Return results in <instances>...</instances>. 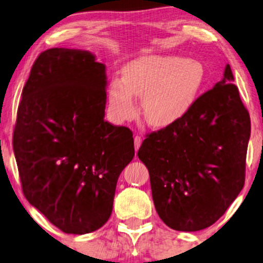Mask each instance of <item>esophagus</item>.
Masks as SVG:
<instances>
[{
	"mask_svg": "<svg viewBox=\"0 0 263 263\" xmlns=\"http://www.w3.org/2000/svg\"><path fill=\"white\" fill-rule=\"evenodd\" d=\"M141 143H142V138H141V136L136 135L135 138H134V146H135V151H138V149L140 148V146H141Z\"/></svg>",
	"mask_w": 263,
	"mask_h": 263,
	"instance_id": "34e87169",
	"label": "esophagus"
}]
</instances>
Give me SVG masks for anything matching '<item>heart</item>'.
Listing matches in <instances>:
<instances>
[{
  "mask_svg": "<svg viewBox=\"0 0 263 263\" xmlns=\"http://www.w3.org/2000/svg\"><path fill=\"white\" fill-rule=\"evenodd\" d=\"M206 69L197 60L171 55H146L123 68V78L110 81L107 99L115 117L128 121L136 115L135 96L141 97L147 123L157 128L182 120L202 92Z\"/></svg>",
  "mask_w": 263,
  "mask_h": 263,
  "instance_id": "1",
  "label": "heart"
}]
</instances>
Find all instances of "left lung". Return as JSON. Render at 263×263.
Instances as JSON below:
<instances>
[{"instance_id":"8db88e82","label":"left lung","mask_w":263,"mask_h":263,"mask_svg":"<svg viewBox=\"0 0 263 263\" xmlns=\"http://www.w3.org/2000/svg\"><path fill=\"white\" fill-rule=\"evenodd\" d=\"M224 78L182 120L146 136L138 157L149 172L154 207L177 231H200L225 213L244 185L250 116Z\"/></svg>"}]
</instances>
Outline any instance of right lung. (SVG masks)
<instances>
[{
  "label": "right lung",
  "instance_id": "obj_1",
  "mask_svg": "<svg viewBox=\"0 0 263 263\" xmlns=\"http://www.w3.org/2000/svg\"><path fill=\"white\" fill-rule=\"evenodd\" d=\"M106 85L93 53L53 48L23 88L13 148L24 195L66 233L109 220L117 179L135 154L130 129L104 120Z\"/></svg>",
  "mask_w": 263,
  "mask_h": 263
}]
</instances>
